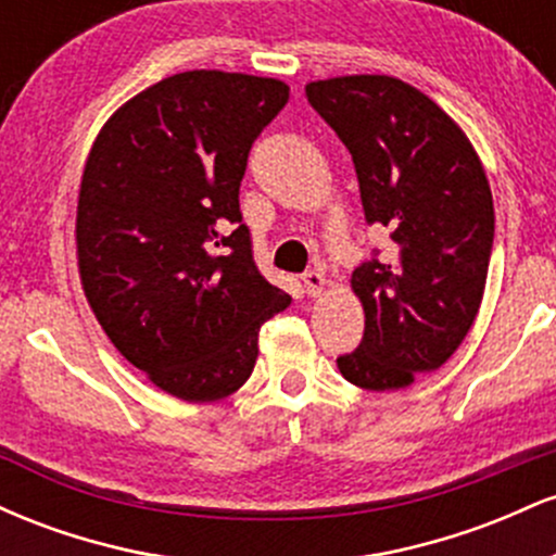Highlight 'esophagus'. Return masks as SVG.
<instances>
[{
	"label": "esophagus",
	"mask_w": 556,
	"mask_h": 556,
	"mask_svg": "<svg viewBox=\"0 0 556 556\" xmlns=\"http://www.w3.org/2000/svg\"><path fill=\"white\" fill-rule=\"evenodd\" d=\"M303 285H305V292H308L311 298H321L324 292H327V277L318 271H305Z\"/></svg>",
	"instance_id": "34e87169"
}]
</instances>
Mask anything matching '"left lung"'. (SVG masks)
Here are the masks:
<instances>
[{
	"label": "left lung",
	"instance_id": "8db88e82",
	"mask_svg": "<svg viewBox=\"0 0 556 556\" xmlns=\"http://www.w3.org/2000/svg\"><path fill=\"white\" fill-rule=\"evenodd\" d=\"M305 96L353 156L366 219L392 238V256L350 279L366 331L337 368L368 392L405 389L450 361L481 308L494 242L486 169L463 127L392 75L314 80Z\"/></svg>",
	"mask_w": 556,
	"mask_h": 556
}]
</instances>
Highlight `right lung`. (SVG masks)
Here are the masks:
<instances>
[{
  "label": "right lung",
  "instance_id": "right-lung-1",
  "mask_svg": "<svg viewBox=\"0 0 556 556\" xmlns=\"http://www.w3.org/2000/svg\"><path fill=\"white\" fill-rule=\"evenodd\" d=\"M287 83L188 70L106 119L83 167L75 248L96 321L151 384L225 400L258 358L261 324L290 295L261 277L240 182Z\"/></svg>",
  "mask_w": 556,
  "mask_h": 556
}]
</instances>
